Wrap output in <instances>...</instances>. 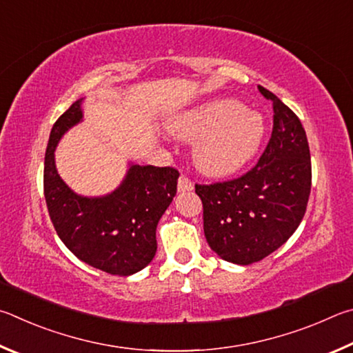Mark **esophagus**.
<instances>
[{
    "label": "esophagus",
    "mask_w": 353,
    "mask_h": 353,
    "mask_svg": "<svg viewBox=\"0 0 353 353\" xmlns=\"http://www.w3.org/2000/svg\"><path fill=\"white\" fill-rule=\"evenodd\" d=\"M194 189V183L190 181V178L186 175H181L180 180H178V190L180 192H189V190Z\"/></svg>",
    "instance_id": "obj_1"
}]
</instances>
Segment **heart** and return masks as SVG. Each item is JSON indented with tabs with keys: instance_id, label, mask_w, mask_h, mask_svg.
<instances>
[{
	"instance_id": "1",
	"label": "heart",
	"mask_w": 353,
	"mask_h": 353,
	"mask_svg": "<svg viewBox=\"0 0 353 353\" xmlns=\"http://www.w3.org/2000/svg\"><path fill=\"white\" fill-rule=\"evenodd\" d=\"M170 130L178 138L196 141L194 159L208 175H228L254 157L265 125L259 113L231 99H220L181 113Z\"/></svg>"
}]
</instances>
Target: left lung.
I'll return each instance as SVG.
<instances>
[{"label":"left lung","instance_id":"left-lung-1","mask_svg":"<svg viewBox=\"0 0 353 353\" xmlns=\"http://www.w3.org/2000/svg\"><path fill=\"white\" fill-rule=\"evenodd\" d=\"M273 132L257 164L232 180L195 184L209 246L228 262L250 265L282 246L304 219L312 189L310 148L299 117L273 92Z\"/></svg>","mask_w":353,"mask_h":353}]
</instances>
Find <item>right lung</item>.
Here are the masks:
<instances>
[{
	"label": "right lung",
	"instance_id": "obj_1",
	"mask_svg": "<svg viewBox=\"0 0 353 353\" xmlns=\"http://www.w3.org/2000/svg\"><path fill=\"white\" fill-rule=\"evenodd\" d=\"M82 99L51 130L45 154L43 190L49 217L65 246L80 261L113 276L147 267L157 252V226L176 194L175 167L132 165L125 180L102 199L79 196L61 181L54 150L68 128L82 119Z\"/></svg>",
	"mask_w": 353,
	"mask_h": 353
}]
</instances>
